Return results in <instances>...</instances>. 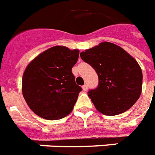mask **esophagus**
<instances>
[{
	"instance_id": "34e87169",
	"label": "esophagus",
	"mask_w": 155,
	"mask_h": 155,
	"mask_svg": "<svg viewBox=\"0 0 155 155\" xmlns=\"http://www.w3.org/2000/svg\"><path fill=\"white\" fill-rule=\"evenodd\" d=\"M87 89H88V87H87V84H85V85H83V91H85V92H86V91H87Z\"/></svg>"
}]
</instances>
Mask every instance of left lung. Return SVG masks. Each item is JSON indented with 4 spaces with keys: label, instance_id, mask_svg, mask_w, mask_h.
<instances>
[{
    "label": "left lung",
    "instance_id": "8db88e82",
    "mask_svg": "<svg viewBox=\"0 0 155 155\" xmlns=\"http://www.w3.org/2000/svg\"><path fill=\"white\" fill-rule=\"evenodd\" d=\"M98 76V86L88 97L104 115L120 114L129 109L142 92V70L134 58L123 48L104 41L80 53Z\"/></svg>",
    "mask_w": 155,
    "mask_h": 155
}]
</instances>
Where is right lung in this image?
<instances>
[{
  "label": "right lung",
  "instance_id": "right-lung-1",
  "mask_svg": "<svg viewBox=\"0 0 155 155\" xmlns=\"http://www.w3.org/2000/svg\"><path fill=\"white\" fill-rule=\"evenodd\" d=\"M78 56L77 49L55 46L27 65L22 77L23 97L39 117L58 120L72 112L82 91L72 72Z\"/></svg>",
  "mask_w": 155,
  "mask_h": 155
}]
</instances>
